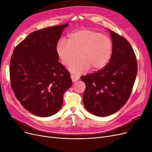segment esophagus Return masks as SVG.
Listing matches in <instances>:
<instances>
[{
	"instance_id": "obj_1",
	"label": "esophagus",
	"mask_w": 152,
	"mask_h": 152,
	"mask_svg": "<svg viewBox=\"0 0 152 152\" xmlns=\"http://www.w3.org/2000/svg\"><path fill=\"white\" fill-rule=\"evenodd\" d=\"M71 80H72V81H73V83H75L79 79V77L77 76H76L74 75H71Z\"/></svg>"
}]
</instances>
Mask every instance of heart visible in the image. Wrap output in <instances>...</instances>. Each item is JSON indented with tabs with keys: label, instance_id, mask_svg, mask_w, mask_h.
Listing matches in <instances>:
<instances>
[{
	"label": "heart",
	"instance_id": "obj_1",
	"mask_svg": "<svg viewBox=\"0 0 152 152\" xmlns=\"http://www.w3.org/2000/svg\"><path fill=\"white\" fill-rule=\"evenodd\" d=\"M113 51V43L109 37L97 32L81 29L70 34L67 42L61 39L56 46V52L61 63L68 66L69 70L75 74L86 73L91 68L97 71L108 63Z\"/></svg>",
	"mask_w": 152,
	"mask_h": 152
}]
</instances>
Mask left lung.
Returning a JSON list of instances; mask_svg holds the SVG:
<instances>
[{"label": "left lung", "instance_id": "8db88e82", "mask_svg": "<svg viewBox=\"0 0 152 152\" xmlns=\"http://www.w3.org/2000/svg\"><path fill=\"white\" fill-rule=\"evenodd\" d=\"M109 31L113 43L109 63L102 69L81 77L86 84L84 105L97 116L112 115L124 105L137 73V60L131 44L123 36Z\"/></svg>", "mask_w": 152, "mask_h": 152}]
</instances>
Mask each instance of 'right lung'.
<instances>
[{"mask_svg": "<svg viewBox=\"0 0 152 152\" xmlns=\"http://www.w3.org/2000/svg\"><path fill=\"white\" fill-rule=\"evenodd\" d=\"M68 24L29 34L13 50L10 63L12 90L21 105L40 117L57 113L72 85L69 71L58 61L56 46Z\"/></svg>", "mask_w": 152, "mask_h": 152, "instance_id": "1", "label": "right lung"}]
</instances>
